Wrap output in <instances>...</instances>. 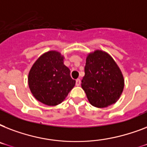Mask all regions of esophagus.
<instances>
[{
    "label": "esophagus",
    "instance_id": "1",
    "mask_svg": "<svg viewBox=\"0 0 147 147\" xmlns=\"http://www.w3.org/2000/svg\"><path fill=\"white\" fill-rule=\"evenodd\" d=\"M76 85H77V86H79V85H81V80L80 79H79V78H78V79H76Z\"/></svg>",
    "mask_w": 147,
    "mask_h": 147
}]
</instances>
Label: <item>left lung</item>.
<instances>
[{
  "mask_svg": "<svg viewBox=\"0 0 147 147\" xmlns=\"http://www.w3.org/2000/svg\"><path fill=\"white\" fill-rule=\"evenodd\" d=\"M123 87V74L108 53L95 50L87 55L82 88L91 105L98 108L113 105L120 98Z\"/></svg>",
  "mask_w": 147,
  "mask_h": 147,
  "instance_id": "1",
  "label": "left lung"
}]
</instances>
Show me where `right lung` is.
Masks as SVG:
<instances>
[{
  "label": "right lung",
  "instance_id": "obj_1",
  "mask_svg": "<svg viewBox=\"0 0 147 147\" xmlns=\"http://www.w3.org/2000/svg\"><path fill=\"white\" fill-rule=\"evenodd\" d=\"M28 85L34 98L44 105L55 106L65 100L76 85L64 56L52 50L43 53L31 67Z\"/></svg>",
  "mask_w": 147,
  "mask_h": 147
}]
</instances>
